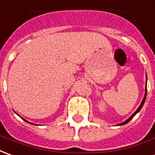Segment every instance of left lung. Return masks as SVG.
<instances>
[{
	"mask_svg": "<svg viewBox=\"0 0 155 155\" xmlns=\"http://www.w3.org/2000/svg\"><path fill=\"white\" fill-rule=\"evenodd\" d=\"M146 95H147V76H146L145 93H144V97H143V100H142V102H141V104H140V105H139V107H138V108H137V110H136L135 112H134V114H133L131 115V116H130V117H129V118H128V119H127V120H125L124 122H123V123H121V124H117V125H118V126H121V125H124V124H127V123H128V122L130 121V120H131V119H132V118H134V116H135V115L137 114H138V113H139V111L141 110V108H142V107H143V104H144V102H145V99H146Z\"/></svg>",
	"mask_w": 155,
	"mask_h": 155,
	"instance_id": "left-lung-1",
	"label": "left lung"
}]
</instances>
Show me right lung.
I'll return each mask as SVG.
<instances>
[{"label": "right lung", "instance_id": "add662e5", "mask_svg": "<svg viewBox=\"0 0 155 155\" xmlns=\"http://www.w3.org/2000/svg\"><path fill=\"white\" fill-rule=\"evenodd\" d=\"M20 117H21V116H20ZM22 119L25 122H27V123H29V124H32V123H30V122H28L27 120H26V119H24V118H22ZM35 125H37V124H35Z\"/></svg>", "mask_w": 155, "mask_h": 155}]
</instances>
